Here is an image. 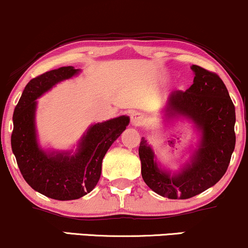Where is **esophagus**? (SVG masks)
I'll return each instance as SVG.
<instances>
[{"label":"esophagus","instance_id":"obj_1","mask_svg":"<svg viewBox=\"0 0 248 248\" xmlns=\"http://www.w3.org/2000/svg\"><path fill=\"white\" fill-rule=\"evenodd\" d=\"M130 118L131 124H132L133 126H140V125H142L143 123V116L141 114H139V112H132V114L130 115Z\"/></svg>","mask_w":248,"mask_h":248}]
</instances>
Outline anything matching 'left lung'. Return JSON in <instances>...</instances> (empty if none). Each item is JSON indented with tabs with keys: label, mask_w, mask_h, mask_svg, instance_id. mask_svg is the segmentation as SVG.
<instances>
[{
	"label": "left lung",
	"mask_w": 248,
	"mask_h": 248,
	"mask_svg": "<svg viewBox=\"0 0 248 248\" xmlns=\"http://www.w3.org/2000/svg\"><path fill=\"white\" fill-rule=\"evenodd\" d=\"M191 69L192 86L185 92H172L164 109L168 118H187L200 132V142L189 163L171 175L158 168L145 138L139 146L143 182L155 193L169 199L192 198L215 185L227 172L236 145V111L224 82L201 66Z\"/></svg>",
	"instance_id": "1"
}]
</instances>
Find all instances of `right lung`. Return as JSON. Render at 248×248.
<instances>
[{"label": "right lung", "mask_w": 248, "mask_h": 248, "mask_svg": "<svg viewBox=\"0 0 248 248\" xmlns=\"http://www.w3.org/2000/svg\"><path fill=\"white\" fill-rule=\"evenodd\" d=\"M79 69L62 66L32 79L14 111L11 148L24 179L31 187L55 200H76L95 187L102 160L112 142L130 123L127 116L91 125L77 152H45L35 130L36 99L57 82L78 75Z\"/></svg>", "instance_id": "obj_1"}]
</instances>
